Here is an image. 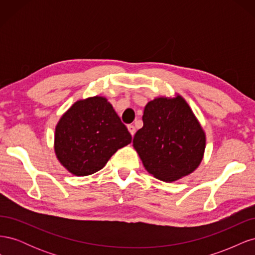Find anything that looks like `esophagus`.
Returning <instances> with one entry per match:
<instances>
[{"label": "esophagus", "instance_id": "34e87169", "mask_svg": "<svg viewBox=\"0 0 255 255\" xmlns=\"http://www.w3.org/2000/svg\"><path fill=\"white\" fill-rule=\"evenodd\" d=\"M128 130H129L130 135L134 136V134H135V132H136V128H135V127H134V126H132V125H129V126H128Z\"/></svg>", "mask_w": 255, "mask_h": 255}]
</instances>
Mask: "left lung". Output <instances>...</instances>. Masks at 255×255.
<instances>
[{
	"mask_svg": "<svg viewBox=\"0 0 255 255\" xmlns=\"http://www.w3.org/2000/svg\"><path fill=\"white\" fill-rule=\"evenodd\" d=\"M142 121L133 145L146 171L170 183L196 170L203 158L205 134L181 96L150 101Z\"/></svg>",
	"mask_w": 255,
	"mask_h": 255,
	"instance_id": "1",
	"label": "left lung"
}]
</instances>
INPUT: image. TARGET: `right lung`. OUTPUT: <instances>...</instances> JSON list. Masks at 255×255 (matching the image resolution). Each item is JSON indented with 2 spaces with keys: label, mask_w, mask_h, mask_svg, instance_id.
<instances>
[{
  "label": "right lung",
  "mask_w": 255,
  "mask_h": 255,
  "mask_svg": "<svg viewBox=\"0 0 255 255\" xmlns=\"http://www.w3.org/2000/svg\"><path fill=\"white\" fill-rule=\"evenodd\" d=\"M132 141V136L110 102L92 97L75 102L55 128L56 156L74 175L95 173L106 165L118 149Z\"/></svg>",
  "instance_id": "right-lung-1"
}]
</instances>
